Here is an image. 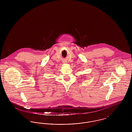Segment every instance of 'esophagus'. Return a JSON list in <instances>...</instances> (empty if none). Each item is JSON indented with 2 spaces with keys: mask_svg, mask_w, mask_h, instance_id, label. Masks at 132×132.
Returning <instances> with one entry per match:
<instances>
[{
  "mask_svg": "<svg viewBox=\"0 0 132 132\" xmlns=\"http://www.w3.org/2000/svg\"><path fill=\"white\" fill-rule=\"evenodd\" d=\"M64 62V63H66V62Z\"/></svg>",
  "mask_w": 132,
  "mask_h": 132,
  "instance_id": "obj_1",
  "label": "esophagus"
}]
</instances>
